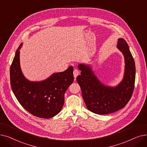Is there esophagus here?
Listing matches in <instances>:
<instances>
[{
  "label": "esophagus",
  "instance_id": "obj_1",
  "mask_svg": "<svg viewBox=\"0 0 147 147\" xmlns=\"http://www.w3.org/2000/svg\"><path fill=\"white\" fill-rule=\"evenodd\" d=\"M79 74H80V72L78 71V70L77 69H75L74 71V78H76V77H77V76L79 75Z\"/></svg>",
  "mask_w": 147,
  "mask_h": 147
}]
</instances>
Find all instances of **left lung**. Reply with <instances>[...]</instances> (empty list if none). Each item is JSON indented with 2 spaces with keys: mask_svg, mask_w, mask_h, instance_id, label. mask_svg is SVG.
Listing matches in <instances>:
<instances>
[{
  "mask_svg": "<svg viewBox=\"0 0 147 147\" xmlns=\"http://www.w3.org/2000/svg\"><path fill=\"white\" fill-rule=\"evenodd\" d=\"M117 46L123 55L125 66L123 78L115 86H107L100 81L90 65H78L81 72L76 81L87 109L94 114H108L123 108L134 92L136 73L134 59L123 38L118 39Z\"/></svg>",
  "mask_w": 147,
  "mask_h": 147,
  "instance_id": "1",
  "label": "left lung"
}]
</instances>
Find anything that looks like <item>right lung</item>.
<instances>
[{
    "mask_svg": "<svg viewBox=\"0 0 147 147\" xmlns=\"http://www.w3.org/2000/svg\"><path fill=\"white\" fill-rule=\"evenodd\" d=\"M17 50L10 67L11 86L22 106L32 115L50 118L58 114L64 105L65 93L74 81V67L53 73L47 79L32 81L27 79L20 66V50Z\"/></svg>",
    "mask_w": 147,
    "mask_h": 147,
    "instance_id": "obj_1",
    "label": "right lung"
}]
</instances>
